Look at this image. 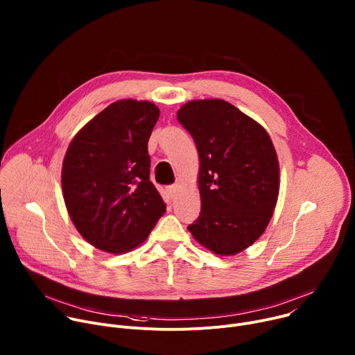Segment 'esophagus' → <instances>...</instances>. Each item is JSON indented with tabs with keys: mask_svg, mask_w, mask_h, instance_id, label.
Listing matches in <instances>:
<instances>
[{
	"mask_svg": "<svg viewBox=\"0 0 355 355\" xmlns=\"http://www.w3.org/2000/svg\"><path fill=\"white\" fill-rule=\"evenodd\" d=\"M177 191H178V185H177V184L167 187V193H168L170 198H174L175 193H177Z\"/></svg>",
	"mask_w": 355,
	"mask_h": 355,
	"instance_id": "obj_1",
	"label": "esophagus"
}]
</instances>
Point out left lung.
<instances>
[{
	"instance_id": "obj_1",
	"label": "left lung",
	"mask_w": 355,
	"mask_h": 355,
	"mask_svg": "<svg viewBox=\"0 0 355 355\" xmlns=\"http://www.w3.org/2000/svg\"><path fill=\"white\" fill-rule=\"evenodd\" d=\"M198 156L200 215L188 226L218 256H234L267 229L279 193V163L267 130L227 101L193 99L177 112Z\"/></svg>"
}]
</instances>
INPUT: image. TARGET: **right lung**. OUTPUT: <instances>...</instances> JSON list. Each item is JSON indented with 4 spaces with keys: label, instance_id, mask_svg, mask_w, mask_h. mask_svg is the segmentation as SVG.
<instances>
[{
    "label": "right lung",
    "instance_id": "obj_1",
    "mask_svg": "<svg viewBox=\"0 0 355 355\" xmlns=\"http://www.w3.org/2000/svg\"><path fill=\"white\" fill-rule=\"evenodd\" d=\"M159 116L153 103L119 99L84 125L66 151L62 189L70 219L111 254L140 245L166 212L147 151Z\"/></svg>",
    "mask_w": 355,
    "mask_h": 355
}]
</instances>
